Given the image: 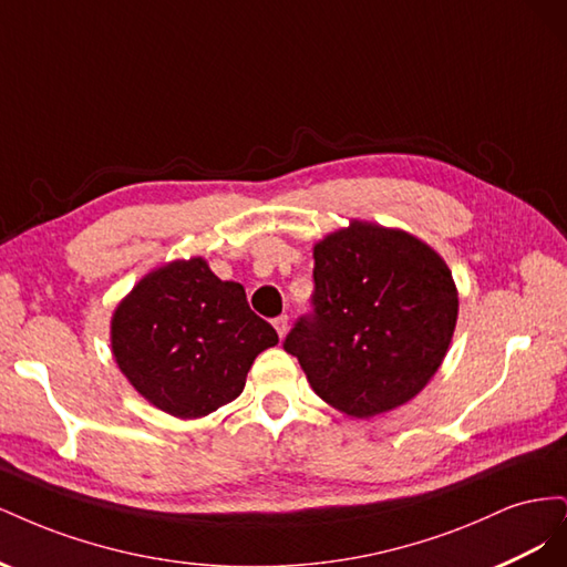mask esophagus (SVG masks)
I'll return each mask as SVG.
<instances>
[{"mask_svg":"<svg viewBox=\"0 0 567 567\" xmlns=\"http://www.w3.org/2000/svg\"><path fill=\"white\" fill-rule=\"evenodd\" d=\"M271 323H274V329H277L279 338H284V336H286V331H288V315H281V317H277V319H274Z\"/></svg>","mask_w":567,"mask_h":567,"instance_id":"34e87169","label":"esophagus"}]
</instances>
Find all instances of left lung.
Returning <instances> with one entry per match:
<instances>
[{
  "label": "left lung",
  "instance_id": "left-lung-1",
  "mask_svg": "<svg viewBox=\"0 0 567 567\" xmlns=\"http://www.w3.org/2000/svg\"><path fill=\"white\" fill-rule=\"evenodd\" d=\"M456 315L452 271L431 246L354 219L315 246L312 315L296 321L284 350L323 402L369 419L433 379Z\"/></svg>",
  "mask_w": 567,
  "mask_h": 567
}]
</instances>
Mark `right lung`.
I'll return each mask as SVG.
<instances>
[{
    "label": "right lung",
    "instance_id": "obj_1",
    "mask_svg": "<svg viewBox=\"0 0 567 567\" xmlns=\"http://www.w3.org/2000/svg\"><path fill=\"white\" fill-rule=\"evenodd\" d=\"M277 342L244 286L217 279L203 257L146 274L111 319L120 371L177 419L208 416L236 400L255 357Z\"/></svg>",
    "mask_w": 567,
    "mask_h": 567
}]
</instances>
